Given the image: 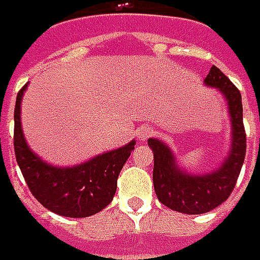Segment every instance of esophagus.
<instances>
[{
  "mask_svg": "<svg viewBox=\"0 0 260 260\" xmlns=\"http://www.w3.org/2000/svg\"><path fill=\"white\" fill-rule=\"evenodd\" d=\"M155 133V130H153V127H150V125H143L140 130H139V139L140 140H147L149 137H152Z\"/></svg>",
  "mask_w": 260,
  "mask_h": 260,
  "instance_id": "esophagus-1",
  "label": "esophagus"
}]
</instances>
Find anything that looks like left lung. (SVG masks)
I'll return each mask as SVG.
<instances>
[{
  "label": "left lung",
  "instance_id": "left-lung-1",
  "mask_svg": "<svg viewBox=\"0 0 260 260\" xmlns=\"http://www.w3.org/2000/svg\"><path fill=\"white\" fill-rule=\"evenodd\" d=\"M204 82L218 88L224 94L233 125L232 152L218 171L207 175L185 174L175 165L174 156L168 146L156 139L147 140L155 159L153 185L156 195L168 208L184 214H203L223 204L236 186L246 156V132L240 91L214 65L211 66Z\"/></svg>",
  "mask_w": 260,
  "mask_h": 260
}]
</instances>
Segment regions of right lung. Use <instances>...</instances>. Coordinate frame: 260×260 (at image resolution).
Segmentation results:
<instances>
[{
    "mask_svg": "<svg viewBox=\"0 0 260 260\" xmlns=\"http://www.w3.org/2000/svg\"><path fill=\"white\" fill-rule=\"evenodd\" d=\"M25 84L17 94L14 108V152L25 184L47 210L65 217H89L111 203L117 178L136 142L96 156L72 168H55L36 156L25 143L20 124V104Z\"/></svg>",
    "mask_w": 260,
    "mask_h": 260,
    "instance_id": "obj_1",
    "label": "right lung"
}]
</instances>
